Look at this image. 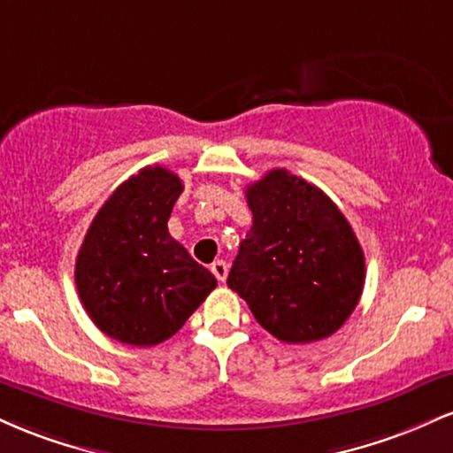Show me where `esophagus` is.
<instances>
[{"instance_id": "esophagus-1", "label": "esophagus", "mask_w": 453, "mask_h": 453, "mask_svg": "<svg viewBox=\"0 0 453 453\" xmlns=\"http://www.w3.org/2000/svg\"><path fill=\"white\" fill-rule=\"evenodd\" d=\"M211 270H212V274L217 277V280H221V283L227 279V264L223 262V259H217V262H212Z\"/></svg>"}]
</instances>
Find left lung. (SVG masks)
<instances>
[{
	"label": "left lung",
	"mask_w": 453,
	"mask_h": 453,
	"mask_svg": "<svg viewBox=\"0 0 453 453\" xmlns=\"http://www.w3.org/2000/svg\"><path fill=\"white\" fill-rule=\"evenodd\" d=\"M253 226L227 285L257 324L294 345L334 334L364 289V253L339 206L285 168L247 187Z\"/></svg>",
	"instance_id": "obj_1"
}]
</instances>
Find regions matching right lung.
Masks as SVG:
<instances>
[{"label": "right lung", "instance_id": "1", "mask_svg": "<svg viewBox=\"0 0 453 453\" xmlns=\"http://www.w3.org/2000/svg\"><path fill=\"white\" fill-rule=\"evenodd\" d=\"M183 183L147 165L112 191L76 257V289L104 334L153 347L176 334L217 288V279L168 232Z\"/></svg>", "mask_w": 453, "mask_h": 453}]
</instances>
